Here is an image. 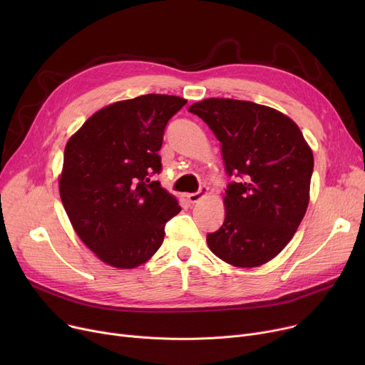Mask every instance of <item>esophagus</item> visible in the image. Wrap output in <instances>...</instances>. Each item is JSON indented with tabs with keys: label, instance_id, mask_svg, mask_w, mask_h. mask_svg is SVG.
<instances>
[{
	"label": "esophagus",
	"instance_id": "obj_1",
	"mask_svg": "<svg viewBox=\"0 0 365 365\" xmlns=\"http://www.w3.org/2000/svg\"><path fill=\"white\" fill-rule=\"evenodd\" d=\"M207 194H208V187H207V186H201L198 192L187 194V195H186V200H187L189 202L194 204V202H198L201 198H204Z\"/></svg>",
	"mask_w": 365,
	"mask_h": 365
}]
</instances>
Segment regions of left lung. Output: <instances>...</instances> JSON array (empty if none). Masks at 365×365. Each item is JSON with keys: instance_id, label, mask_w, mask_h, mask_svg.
Wrapping results in <instances>:
<instances>
[{"instance_id": "left-lung-1", "label": "left lung", "mask_w": 365, "mask_h": 365, "mask_svg": "<svg viewBox=\"0 0 365 365\" xmlns=\"http://www.w3.org/2000/svg\"><path fill=\"white\" fill-rule=\"evenodd\" d=\"M222 145L225 220L207 244L219 259L256 267L289 244L309 204L314 155L297 124L255 102L212 98L189 106Z\"/></svg>"}]
</instances>
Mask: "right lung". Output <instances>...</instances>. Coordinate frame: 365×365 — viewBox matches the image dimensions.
<instances>
[{"label":"right lung","instance_id":"1","mask_svg":"<svg viewBox=\"0 0 365 365\" xmlns=\"http://www.w3.org/2000/svg\"><path fill=\"white\" fill-rule=\"evenodd\" d=\"M186 99L145 94L112 103L68 140L61 198L76 235L102 262L131 269L164 241L165 223L180 212L153 175L161 173L164 130Z\"/></svg>","mask_w":365,"mask_h":365}]
</instances>
